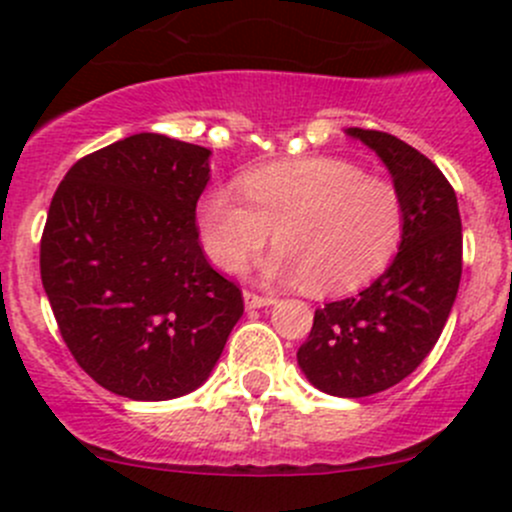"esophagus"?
<instances>
[{
	"mask_svg": "<svg viewBox=\"0 0 512 512\" xmlns=\"http://www.w3.org/2000/svg\"><path fill=\"white\" fill-rule=\"evenodd\" d=\"M242 299H245L247 309H262V306L274 304V297H267V294L250 292V289H245V292H242Z\"/></svg>",
	"mask_w": 512,
	"mask_h": 512,
	"instance_id": "1",
	"label": "esophagus"
}]
</instances>
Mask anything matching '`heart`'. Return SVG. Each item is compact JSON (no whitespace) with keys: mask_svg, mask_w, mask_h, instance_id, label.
I'll return each mask as SVG.
<instances>
[{"mask_svg":"<svg viewBox=\"0 0 512 512\" xmlns=\"http://www.w3.org/2000/svg\"><path fill=\"white\" fill-rule=\"evenodd\" d=\"M238 193L208 188L196 206L206 255L238 274L270 240L265 262L274 282H306L311 292L341 294L380 274L405 233V203L390 181L365 176L351 161L304 157L250 169Z\"/></svg>","mask_w":512,"mask_h":512,"instance_id":"1","label":"heart"}]
</instances>
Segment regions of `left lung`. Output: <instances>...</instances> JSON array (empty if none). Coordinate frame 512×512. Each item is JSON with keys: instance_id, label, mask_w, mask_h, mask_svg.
I'll list each match as a JSON object with an SVG mask.
<instances>
[{"instance_id": "left-lung-1", "label": "left lung", "mask_w": 512, "mask_h": 512, "mask_svg": "<svg viewBox=\"0 0 512 512\" xmlns=\"http://www.w3.org/2000/svg\"><path fill=\"white\" fill-rule=\"evenodd\" d=\"M390 169L405 203V233L392 265L355 297L316 309L297 360L311 385L368 397L417 370L444 331L461 282V215L439 166L402 139L351 127Z\"/></svg>"}]
</instances>
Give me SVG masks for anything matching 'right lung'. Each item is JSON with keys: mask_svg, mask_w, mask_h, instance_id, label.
<instances>
[{"mask_svg": "<svg viewBox=\"0 0 512 512\" xmlns=\"http://www.w3.org/2000/svg\"><path fill=\"white\" fill-rule=\"evenodd\" d=\"M211 149L132 134L78 159L41 235V282L75 363L115 395L174 400L211 375L242 292L198 242Z\"/></svg>", "mask_w": 512, "mask_h": 512, "instance_id": "add662e5", "label": "right lung"}]
</instances>
